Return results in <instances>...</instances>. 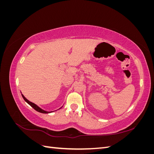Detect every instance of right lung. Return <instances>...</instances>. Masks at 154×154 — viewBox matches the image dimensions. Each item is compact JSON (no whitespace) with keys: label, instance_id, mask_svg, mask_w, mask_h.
Segmentation results:
<instances>
[{"label":"right lung","instance_id":"1","mask_svg":"<svg viewBox=\"0 0 154 154\" xmlns=\"http://www.w3.org/2000/svg\"><path fill=\"white\" fill-rule=\"evenodd\" d=\"M22 97L23 98H24V100L27 102V103H28L30 106H31L32 108H33L35 110H36V111H38V112H41V113H44V114H48V113H50V112H47V111H45V110H42V109H40L39 106H37L36 105H35V103H32V102H31V101H29L28 100H27L26 97H24V96L23 95V94H22ZM61 109V108H60Z\"/></svg>","mask_w":154,"mask_h":154}]
</instances>
